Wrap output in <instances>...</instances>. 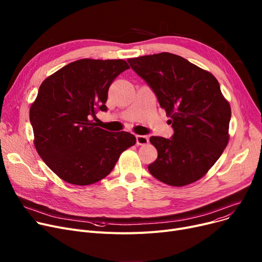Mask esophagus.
I'll return each mask as SVG.
<instances>
[{"label": "esophagus", "mask_w": 262, "mask_h": 262, "mask_svg": "<svg viewBox=\"0 0 262 262\" xmlns=\"http://www.w3.org/2000/svg\"><path fill=\"white\" fill-rule=\"evenodd\" d=\"M136 140H137V144H138V145H145L149 141L148 137L144 136V135H137L136 136Z\"/></svg>", "instance_id": "esophagus-1"}]
</instances>
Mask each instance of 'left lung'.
I'll use <instances>...</instances> for the list:
<instances>
[{
	"label": "left lung",
	"instance_id": "8db88e82",
	"mask_svg": "<svg viewBox=\"0 0 262 262\" xmlns=\"http://www.w3.org/2000/svg\"><path fill=\"white\" fill-rule=\"evenodd\" d=\"M133 70L155 92L174 135L150 137L158 152L148 171L158 181L183 187L202 178L229 140L230 105L208 71L172 53L128 58Z\"/></svg>",
	"mask_w": 262,
	"mask_h": 262
}]
</instances>
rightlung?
Segmentation results:
<instances>
[{
    "label": "right lung",
    "instance_id": "add662e5",
    "mask_svg": "<svg viewBox=\"0 0 262 262\" xmlns=\"http://www.w3.org/2000/svg\"><path fill=\"white\" fill-rule=\"evenodd\" d=\"M129 69L123 59H79L47 77L30 109L37 153L62 181L87 186L103 180L136 143L127 132H108L92 121L106 112L108 89Z\"/></svg>",
    "mask_w": 262,
    "mask_h": 262
}]
</instances>
